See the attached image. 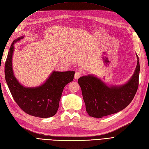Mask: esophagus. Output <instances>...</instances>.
<instances>
[{
    "label": "esophagus",
    "mask_w": 149,
    "mask_h": 149,
    "mask_svg": "<svg viewBox=\"0 0 149 149\" xmlns=\"http://www.w3.org/2000/svg\"><path fill=\"white\" fill-rule=\"evenodd\" d=\"M81 76V73H80L79 71H76L75 73V74H74V78L76 79H78L80 76Z\"/></svg>",
    "instance_id": "obj_1"
}]
</instances>
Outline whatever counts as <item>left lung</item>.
Wrapping results in <instances>:
<instances>
[{
	"mask_svg": "<svg viewBox=\"0 0 149 149\" xmlns=\"http://www.w3.org/2000/svg\"><path fill=\"white\" fill-rule=\"evenodd\" d=\"M135 73L129 81L121 86L108 87L93 76H82L78 82L88 114L96 118L113 114L127 107L136 95L139 86V56Z\"/></svg>",
	"mask_w": 149,
	"mask_h": 149,
	"instance_id": "left-lung-1",
	"label": "left lung"
}]
</instances>
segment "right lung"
I'll use <instances>...</instances> for the list:
<instances>
[{"instance_id":"add662e5","label":"right lung","mask_w":149,"mask_h":149,"mask_svg":"<svg viewBox=\"0 0 149 149\" xmlns=\"http://www.w3.org/2000/svg\"><path fill=\"white\" fill-rule=\"evenodd\" d=\"M23 37L13 41L5 65V78L13 100L25 113L41 118L55 115L66 85L73 80L74 71H54L47 81L37 88H25L17 81L13 76L12 58L13 45Z\"/></svg>"}]
</instances>
